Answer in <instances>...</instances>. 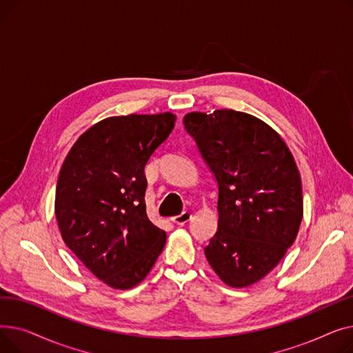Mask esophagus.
Masks as SVG:
<instances>
[{"label": "esophagus", "mask_w": 353, "mask_h": 353, "mask_svg": "<svg viewBox=\"0 0 353 353\" xmlns=\"http://www.w3.org/2000/svg\"><path fill=\"white\" fill-rule=\"evenodd\" d=\"M190 219H192V214L189 212H183L179 216H173L172 221H173V223L179 225V226H183V225H186Z\"/></svg>", "instance_id": "34e87169"}]
</instances>
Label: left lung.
<instances>
[{"mask_svg": "<svg viewBox=\"0 0 353 353\" xmlns=\"http://www.w3.org/2000/svg\"><path fill=\"white\" fill-rule=\"evenodd\" d=\"M183 123L219 188L208 262L228 286H250L277 266L298 236L303 217L298 165L270 125L242 111H193Z\"/></svg>", "mask_w": 353, "mask_h": 353, "instance_id": "obj_1", "label": "left lung"}]
</instances>
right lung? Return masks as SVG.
<instances>
[{
	"instance_id": "1",
	"label": "right lung",
	"mask_w": 353,
	"mask_h": 353,
	"mask_svg": "<svg viewBox=\"0 0 353 353\" xmlns=\"http://www.w3.org/2000/svg\"><path fill=\"white\" fill-rule=\"evenodd\" d=\"M173 113L108 117L68 152L55 189L64 243L113 289H132L152 270L165 232L147 217L144 167L174 128Z\"/></svg>"
}]
</instances>
